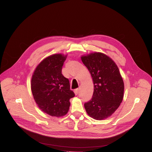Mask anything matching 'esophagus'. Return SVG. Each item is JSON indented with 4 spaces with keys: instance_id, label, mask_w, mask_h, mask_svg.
<instances>
[{
    "instance_id": "34e87169",
    "label": "esophagus",
    "mask_w": 152,
    "mask_h": 152,
    "mask_svg": "<svg viewBox=\"0 0 152 152\" xmlns=\"http://www.w3.org/2000/svg\"><path fill=\"white\" fill-rule=\"evenodd\" d=\"M79 89H75V90H74V93H75V95H77L78 94V93H79Z\"/></svg>"
}]
</instances>
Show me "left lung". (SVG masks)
<instances>
[{
  "mask_svg": "<svg viewBox=\"0 0 152 152\" xmlns=\"http://www.w3.org/2000/svg\"><path fill=\"white\" fill-rule=\"evenodd\" d=\"M93 77L94 92L84 103L87 114L96 120H103L115 112L122 102L124 84L119 70L112 59L102 53L81 57Z\"/></svg>",
  "mask_w": 152,
  "mask_h": 152,
  "instance_id": "1",
  "label": "left lung"
}]
</instances>
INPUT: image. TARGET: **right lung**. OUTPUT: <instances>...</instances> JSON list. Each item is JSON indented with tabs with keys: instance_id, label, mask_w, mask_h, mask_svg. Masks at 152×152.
<instances>
[{
	"instance_id": "add662e5",
	"label": "right lung",
	"mask_w": 152,
	"mask_h": 152,
	"mask_svg": "<svg viewBox=\"0 0 152 152\" xmlns=\"http://www.w3.org/2000/svg\"><path fill=\"white\" fill-rule=\"evenodd\" d=\"M66 55L56 54L45 58L32 75L31 89L39 108L50 116L61 117L70 108L75 96L69 80L61 73Z\"/></svg>"
}]
</instances>
